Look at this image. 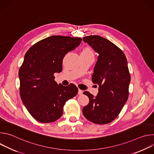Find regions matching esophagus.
Returning <instances> with one entry per match:
<instances>
[{
    "label": "esophagus",
    "mask_w": 154,
    "mask_h": 154,
    "mask_svg": "<svg viewBox=\"0 0 154 154\" xmlns=\"http://www.w3.org/2000/svg\"><path fill=\"white\" fill-rule=\"evenodd\" d=\"M82 94H83V91H82V90H80V89H79L78 94H79V95H82Z\"/></svg>",
    "instance_id": "obj_1"
}]
</instances>
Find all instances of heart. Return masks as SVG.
<instances>
[{
    "label": "heart",
    "mask_w": 154,
    "mask_h": 154,
    "mask_svg": "<svg viewBox=\"0 0 154 154\" xmlns=\"http://www.w3.org/2000/svg\"><path fill=\"white\" fill-rule=\"evenodd\" d=\"M81 54H92L93 55L92 50L89 48V47H85L83 48L82 50Z\"/></svg>",
    "instance_id": "obj_1"
}]
</instances>
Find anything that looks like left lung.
Returning a JSON list of instances; mask_svg holds the SVG:
<instances>
[{"instance_id": "8db88e82", "label": "left lung", "mask_w": 154, "mask_h": 154, "mask_svg": "<svg viewBox=\"0 0 154 154\" xmlns=\"http://www.w3.org/2000/svg\"><path fill=\"white\" fill-rule=\"evenodd\" d=\"M83 39L99 54L92 75L93 82L99 85V93L94 97L83 92L90 102L83 108V114L94 124H108L116 118L128 97L130 75L127 58L121 49L102 36Z\"/></svg>"}]
</instances>
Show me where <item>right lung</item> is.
<instances>
[{
  "instance_id": "obj_1",
  "label": "right lung",
  "mask_w": 154,
  "mask_h": 154,
  "mask_svg": "<svg viewBox=\"0 0 154 154\" xmlns=\"http://www.w3.org/2000/svg\"><path fill=\"white\" fill-rule=\"evenodd\" d=\"M81 41V38L54 35L37 42L26 52L19 71V93L36 121L50 123L58 120L66 102L77 94L75 85H58L54 74L61 72L64 57Z\"/></svg>"
}]
</instances>
